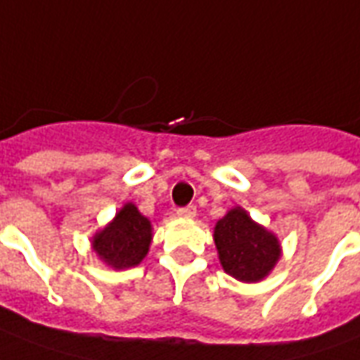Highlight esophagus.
Segmentation results:
<instances>
[{
  "instance_id": "1",
  "label": "esophagus",
  "mask_w": 360,
  "mask_h": 360,
  "mask_svg": "<svg viewBox=\"0 0 360 360\" xmlns=\"http://www.w3.org/2000/svg\"><path fill=\"white\" fill-rule=\"evenodd\" d=\"M177 216L179 218H195L197 216V206L188 205L183 206V208H177Z\"/></svg>"
}]
</instances>
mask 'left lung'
Instances as JSON below:
<instances>
[{"mask_svg":"<svg viewBox=\"0 0 360 360\" xmlns=\"http://www.w3.org/2000/svg\"><path fill=\"white\" fill-rule=\"evenodd\" d=\"M214 243L222 269L241 283H257L275 269L281 243L273 232L236 206L214 226Z\"/></svg>","mask_w":360,"mask_h":360,"instance_id":"left-lung-1","label":"left lung"}]
</instances>
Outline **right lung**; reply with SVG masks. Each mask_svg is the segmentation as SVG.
I'll use <instances>...</instances> for the list:
<instances>
[{"label": "right lung", "instance_id": "1", "mask_svg": "<svg viewBox=\"0 0 360 360\" xmlns=\"http://www.w3.org/2000/svg\"><path fill=\"white\" fill-rule=\"evenodd\" d=\"M152 243V224L136 205L127 202L103 230L93 236V251L112 269L140 265Z\"/></svg>", "mask_w": 360, "mask_h": 360}]
</instances>
